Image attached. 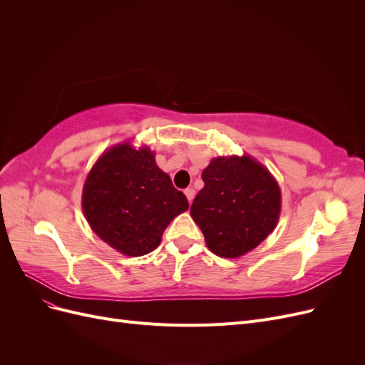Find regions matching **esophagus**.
<instances>
[{
    "label": "esophagus",
    "instance_id": "1",
    "mask_svg": "<svg viewBox=\"0 0 365 365\" xmlns=\"http://www.w3.org/2000/svg\"><path fill=\"white\" fill-rule=\"evenodd\" d=\"M184 193H185V196H187V200H189V202H192L193 197H195V189H192V187H189V189L184 190Z\"/></svg>",
    "mask_w": 365,
    "mask_h": 365
}]
</instances>
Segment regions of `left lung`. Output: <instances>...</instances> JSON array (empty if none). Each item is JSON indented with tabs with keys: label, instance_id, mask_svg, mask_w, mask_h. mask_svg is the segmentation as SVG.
Returning <instances> with one entry per match:
<instances>
[{
	"label": "left lung",
	"instance_id": "left-lung-1",
	"mask_svg": "<svg viewBox=\"0 0 365 365\" xmlns=\"http://www.w3.org/2000/svg\"><path fill=\"white\" fill-rule=\"evenodd\" d=\"M204 187L190 215L208 250L237 259L260 245L277 227L282 212L279 182L251 155L216 157L202 172Z\"/></svg>",
	"mask_w": 365,
	"mask_h": 365
}]
</instances>
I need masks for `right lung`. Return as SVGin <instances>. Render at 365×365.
<instances>
[{
	"label": "right lung",
	"mask_w": 365,
	"mask_h": 365,
	"mask_svg": "<svg viewBox=\"0 0 365 365\" xmlns=\"http://www.w3.org/2000/svg\"><path fill=\"white\" fill-rule=\"evenodd\" d=\"M189 208L182 192L155 163L149 146L130 141L106 149L94 163L82 190V210L91 230L129 257L155 250L164 230Z\"/></svg>",
	"instance_id": "add662e5"
}]
</instances>
